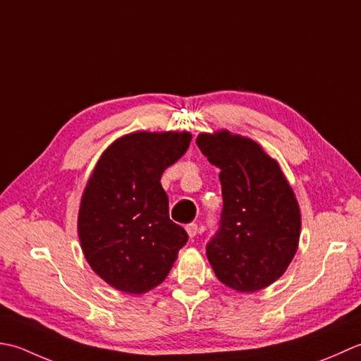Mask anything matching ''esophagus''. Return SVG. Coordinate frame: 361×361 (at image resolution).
<instances>
[{
    "label": "esophagus",
    "instance_id": "obj_1",
    "mask_svg": "<svg viewBox=\"0 0 361 361\" xmlns=\"http://www.w3.org/2000/svg\"><path fill=\"white\" fill-rule=\"evenodd\" d=\"M185 229H187V233H188V237H190V238H195V237H196V233H197V231H200V229H197V224H195V223H190V224H187Z\"/></svg>",
    "mask_w": 361,
    "mask_h": 361
}]
</instances>
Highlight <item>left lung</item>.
Returning <instances> with one entry per match:
<instances>
[{
    "label": "left lung",
    "instance_id": "8db88e82",
    "mask_svg": "<svg viewBox=\"0 0 361 361\" xmlns=\"http://www.w3.org/2000/svg\"><path fill=\"white\" fill-rule=\"evenodd\" d=\"M218 166L223 212L205 252L216 277L237 291L271 285L298 251L300 212L290 183L274 159L254 140L229 130L196 138Z\"/></svg>",
    "mask_w": 361,
    "mask_h": 361
}]
</instances>
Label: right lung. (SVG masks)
I'll use <instances>...</instances> for the list:
<instances>
[{
	"label": "right lung",
	"mask_w": 361,
	"mask_h": 361,
	"mask_svg": "<svg viewBox=\"0 0 361 361\" xmlns=\"http://www.w3.org/2000/svg\"><path fill=\"white\" fill-rule=\"evenodd\" d=\"M191 142L190 132H132L102 154L78 216L85 259L114 288L143 294L165 281L188 241L168 213L160 178Z\"/></svg>",
	"instance_id": "obj_1"
}]
</instances>
